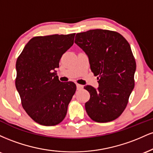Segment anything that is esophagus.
<instances>
[{"mask_svg":"<svg viewBox=\"0 0 153 153\" xmlns=\"http://www.w3.org/2000/svg\"><path fill=\"white\" fill-rule=\"evenodd\" d=\"M76 86H77V89H78V90H80V89H82V88H83V86H82V85H80V84H78V83L76 84Z\"/></svg>","mask_w":153,"mask_h":153,"instance_id":"obj_1","label":"esophagus"}]
</instances>
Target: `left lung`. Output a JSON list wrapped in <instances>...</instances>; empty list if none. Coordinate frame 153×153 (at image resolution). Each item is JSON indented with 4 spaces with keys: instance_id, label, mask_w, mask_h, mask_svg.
<instances>
[{
    "instance_id": "8db88e82",
    "label": "left lung",
    "mask_w": 153,
    "mask_h": 153,
    "mask_svg": "<svg viewBox=\"0 0 153 153\" xmlns=\"http://www.w3.org/2000/svg\"><path fill=\"white\" fill-rule=\"evenodd\" d=\"M75 43L89 59L99 86L84 88L90 93L85 104L88 115L96 122H108L122 114L134 87L136 62L130 45L117 31L93 29L78 33Z\"/></svg>"
}]
</instances>
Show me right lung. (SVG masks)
I'll list each match as a JSON object with an SVG mask.
<instances>
[{"instance_id":"1","label":"right lung","mask_w":153,"mask_h":153,"mask_svg":"<svg viewBox=\"0 0 153 153\" xmlns=\"http://www.w3.org/2000/svg\"><path fill=\"white\" fill-rule=\"evenodd\" d=\"M75 33L34 36L16 60V87L22 105L34 122L54 126L65 117L76 91L73 82H60L55 68L74 43Z\"/></svg>"}]
</instances>
